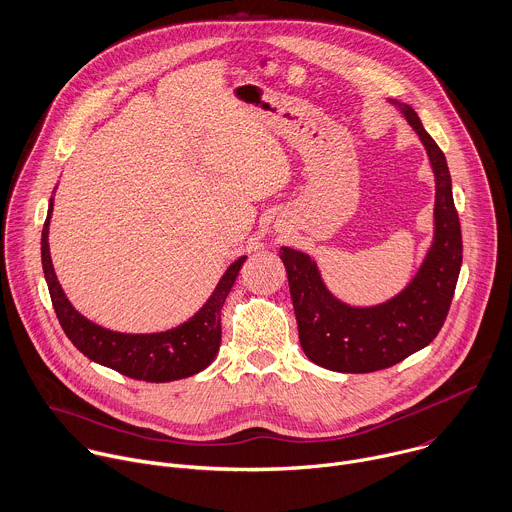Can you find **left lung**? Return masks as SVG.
<instances>
[{"instance_id": "1", "label": "left lung", "mask_w": 512, "mask_h": 512, "mask_svg": "<svg viewBox=\"0 0 512 512\" xmlns=\"http://www.w3.org/2000/svg\"><path fill=\"white\" fill-rule=\"evenodd\" d=\"M389 102L418 133L436 181L434 238L414 278L385 302L351 306L327 288L315 258L280 248L300 347L313 363L339 373L379 371L428 347L446 321L462 266V232L446 157L410 105Z\"/></svg>"}]
</instances>
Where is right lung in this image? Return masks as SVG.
Returning <instances> with one entry per match:
<instances>
[{
	"mask_svg": "<svg viewBox=\"0 0 512 512\" xmlns=\"http://www.w3.org/2000/svg\"><path fill=\"white\" fill-rule=\"evenodd\" d=\"M52 210L54 197H50L48 216L42 230L44 278L48 282L56 317L66 337L82 355L98 365L149 383L191 377L216 359L222 341V306L248 256H240L228 266L210 298L185 323L161 333H119L92 323L80 315L66 298L54 272L48 244Z\"/></svg>",
	"mask_w": 512,
	"mask_h": 512,
	"instance_id": "right-lung-1",
	"label": "right lung"
}]
</instances>
